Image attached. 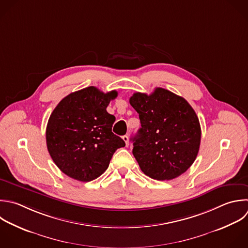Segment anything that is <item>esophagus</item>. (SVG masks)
Instances as JSON below:
<instances>
[{
    "label": "esophagus",
    "instance_id": "obj_1",
    "mask_svg": "<svg viewBox=\"0 0 248 248\" xmlns=\"http://www.w3.org/2000/svg\"><path fill=\"white\" fill-rule=\"evenodd\" d=\"M122 139H123V140L125 141L126 146H128V145H129V138H128V136H127V135H125V136H123V137H122Z\"/></svg>",
    "mask_w": 248,
    "mask_h": 248
}]
</instances>
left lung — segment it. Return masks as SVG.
<instances>
[{"mask_svg": "<svg viewBox=\"0 0 248 248\" xmlns=\"http://www.w3.org/2000/svg\"><path fill=\"white\" fill-rule=\"evenodd\" d=\"M130 104L141 124L132 140L133 154L143 173L170 180L185 172L198 155L202 134L188 102L158 87L150 95L134 93Z\"/></svg>", "mask_w": 248, "mask_h": 248, "instance_id": "left-lung-1", "label": "left lung"}]
</instances>
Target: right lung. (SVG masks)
I'll list each match as a JSON object with an SVG mask.
<instances>
[{
	"label": "right lung",
	"mask_w": 248,
	"mask_h": 248,
	"mask_svg": "<svg viewBox=\"0 0 248 248\" xmlns=\"http://www.w3.org/2000/svg\"><path fill=\"white\" fill-rule=\"evenodd\" d=\"M117 97L89 86L65 97L46 126V145L56 166L68 176L87 182L108 169L113 153L125 146L111 132L115 117L107 111Z\"/></svg>",
	"instance_id": "1"
}]
</instances>
